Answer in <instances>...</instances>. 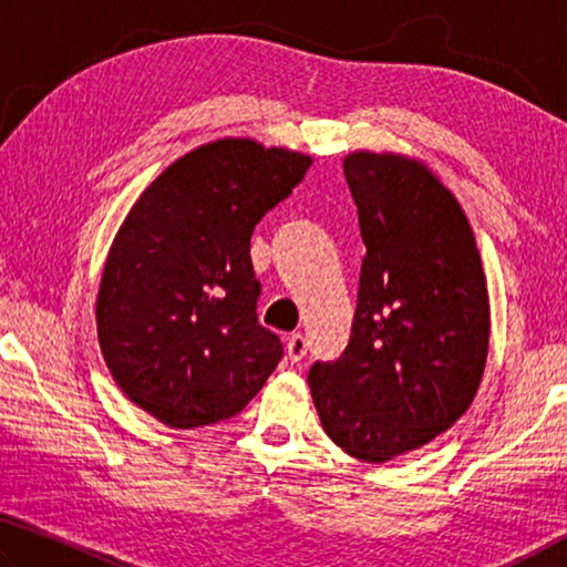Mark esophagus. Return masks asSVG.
I'll return each instance as SVG.
<instances>
[{
    "instance_id": "esophagus-1",
    "label": "esophagus",
    "mask_w": 567,
    "mask_h": 567,
    "mask_svg": "<svg viewBox=\"0 0 567 567\" xmlns=\"http://www.w3.org/2000/svg\"><path fill=\"white\" fill-rule=\"evenodd\" d=\"M306 351H309V341H306L303 333H291L289 341H286V355H289L291 363H299Z\"/></svg>"
}]
</instances>
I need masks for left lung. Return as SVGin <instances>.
<instances>
[{
    "mask_svg": "<svg viewBox=\"0 0 567 567\" xmlns=\"http://www.w3.org/2000/svg\"><path fill=\"white\" fill-rule=\"evenodd\" d=\"M365 258L349 349L313 363L329 439L385 463L439 439L471 409L491 341V299L468 216L439 174L395 152H351Z\"/></svg>",
    "mask_w": 567,
    "mask_h": 567,
    "instance_id": "obj_1",
    "label": "left lung"
}]
</instances>
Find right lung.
<instances>
[{
    "instance_id": "1",
    "label": "right lung",
    "mask_w": 567,
    "mask_h": 567,
    "mask_svg": "<svg viewBox=\"0 0 567 567\" xmlns=\"http://www.w3.org/2000/svg\"><path fill=\"white\" fill-rule=\"evenodd\" d=\"M313 158L248 136L192 148L148 184L109 246L96 293L106 369L168 429L241 413L281 361L256 321L254 226Z\"/></svg>"
}]
</instances>
